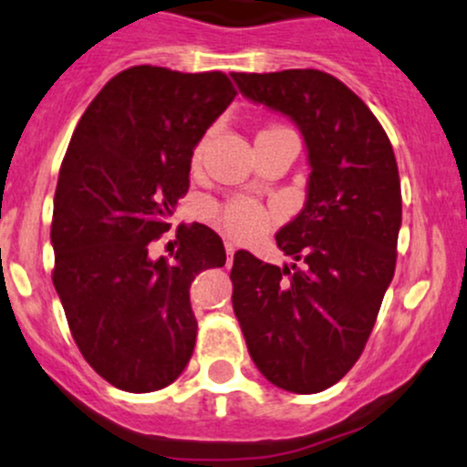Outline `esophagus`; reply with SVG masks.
<instances>
[{"instance_id":"34e87169","label":"esophagus","mask_w":467,"mask_h":467,"mask_svg":"<svg viewBox=\"0 0 467 467\" xmlns=\"http://www.w3.org/2000/svg\"><path fill=\"white\" fill-rule=\"evenodd\" d=\"M224 249H227V258H229V263H232L234 252H235V244L232 243V240H227V243H224Z\"/></svg>"}]
</instances>
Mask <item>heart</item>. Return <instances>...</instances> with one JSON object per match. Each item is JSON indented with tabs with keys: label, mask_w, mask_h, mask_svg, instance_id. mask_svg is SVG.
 Segmentation results:
<instances>
[{
	"label": "heart",
	"mask_w": 467,
	"mask_h": 467,
	"mask_svg": "<svg viewBox=\"0 0 467 467\" xmlns=\"http://www.w3.org/2000/svg\"><path fill=\"white\" fill-rule=\"evenodd\" d=\"M281 127H270L263 129L261 133L267 131H276ZM202 151V145L195 150V156ZM211 220L223 229L224 234L232 235L235 240H249L254 235L263 234L267 227V213L263 211L261 204H256L254 200H247V197H235V200L224 202V204L213 206L209 211Z\"/></svg>",
	"instance_id": "1"
}]
</instances>
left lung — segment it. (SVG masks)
I'll return each instance as SVG.
<instances>
[{"label":"left lung","mask_w":467,"mask_h":467,"mask_svg":"<svg viewBox=\"0 0 467 467\" xmlns=\"http://www.w3.org/2000/svg\"><path fill=\"white\" fill-rule=\"evenodd\" d=\"M240 92L288 115L308 150L302 213L276 244L293 265L235 252L234 313L249 357L270 384L320 392L361 357L395 275L401 191L379 119L322 70L234 72Z\"/></svg>","instance_id":"obj_1"}]
</instances>
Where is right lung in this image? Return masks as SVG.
Masks as SVG:
<instances>
[{
    "label": "right lung",
    "mask_w": 467,
    "mask_h": 467,
    "mask_svg": "<svg viewBox=\"0 0 467 467\" xmlns=\"http://www.w3.org/2000/svg\"><path fill=\"white\" fill-rule=\"evenodd\" d=\"M235 97L223 72L133 66L106 83L72 133L54 195V288L78 352L115 389L172 384L195 349L191 284L223 267L213 229H177L179 247L150 244L191 186L192 150Z\"/></svg>",
    "instance_id": "obj_1"
}]
</instances>
